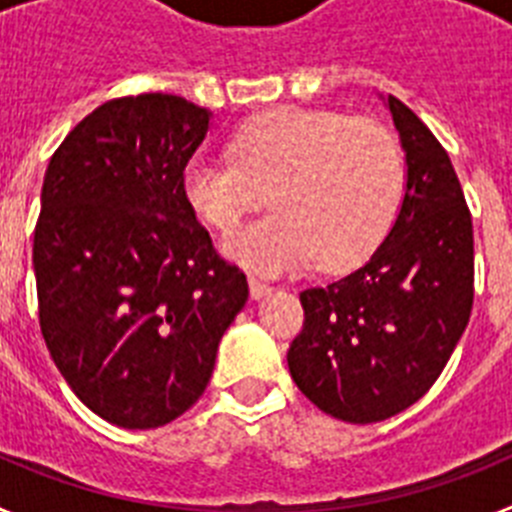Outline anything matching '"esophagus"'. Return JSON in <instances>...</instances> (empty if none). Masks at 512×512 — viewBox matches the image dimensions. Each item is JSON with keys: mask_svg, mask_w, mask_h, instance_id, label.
Wrapping results in <instances>:
<instances>
[{"mask_svg": "<svg viewBox=\"0 0 512 512\" xmlns=\"http://www.w3.org/2000/svg\"><path fill=\"white\" fill-rule=\"evenodd\" d=\"M248 289H251L253 300H259V297H264L271 287H269V282L259 279L256 274H248Z\"/></svg>", "mask_w": 512, "mask_h": 512, "instance_id": "34e87169", "label": "esophagus"}]
</instances>
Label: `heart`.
Masks as SVG:
<instances>
[{
  "instance_id": "1",
  "label": "heart",
  "mask_w": 512,
  "mask_h": 512,
  "mask_svg": "<svg viewBox=\"0 0 512 512\" xmlns=\"http://www.w3.org/2000/svg\"><path fill=\"white\" fill-rule=\"evenodd\" d=\"M230 156L194 153L182 192L220 233L269 200L277 210L225 241V251L259 271L310 264L343 271L369 259L400 212L408 166L387 125L328 110L282 107L243 122Z\"/></svg>"
}]
</instances>
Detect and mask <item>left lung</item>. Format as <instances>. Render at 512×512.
Instances as JSON below:
<instances>
[{
    "label": "left lung",
    "instance_id": "left-lung-1",
    "mask_svg": "<svg viewBox=\"0 0 512 512\" xmlns=\"http://www.w3.org/2000/svg\"><path fill=\"white\" fill-rule=\"evenodd\" d=\"M408 158L400 215L372 259L300 295L305 323L287 354L307 400L346 423H379L431 390L467 328L474 235L446 148L387 97Z\"/></svg>",
    "mask_w": 512,
    "mask_h": 512
}]
</instances>
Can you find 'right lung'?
<instances>
[{
  "mask_svg": "<svg viewBox=\"0 0 512 512\" xmlns=\"http://www.w3.org/2000/svg\"><path fill=\"white\" fill-rule=\"evenodd\" d=\"M210 112L176 94L104 102L63 138L40 192L38 320L58 372L122 428L200 400L217 343L248 300L182 192Z\"/></svg>",
  "mask_w": 512,
  "mask_h": 512,
  "instance_id": "1",
  "label": "right lung"
}]
</instances>
